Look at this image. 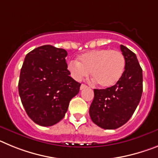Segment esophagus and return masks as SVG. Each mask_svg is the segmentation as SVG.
Segmentation results:
<instances>
[{"instance_id":"esophagus-1","label":"esophagus","mask_w":158,"mask_h":158,"mask_svg":"<svg viewBox=\"0 0 158 158\" xmlns=\"http://www.w3.org/2000/svg\"><path fill=\"white\" fill-rule=\"evenodd\" d=\"M85 88H87V85H85L82 84L81 85V87H80V89H81V90H82V89H85Z\"/></svg>"}]
</instances>
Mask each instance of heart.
<instances>
[{
	"label": "heart",
	"instance_id": "heart-1",
	"mask_svg": "<svg viewBox=\"0 0 158 158\" xmlns=\"http://www.w3.org/2000/svg\"><path fill=\"white\" fill-rule=\"evenodd\" d=\"M125 65V58L122 52L99 49L80 55L78 62H69L67 68L76 81H81L91 72L92 77L99 85L109 88L120 80Z\"/></svg>",
	"mask_w": 158,
	"mask_h": 158
}]
</instances>
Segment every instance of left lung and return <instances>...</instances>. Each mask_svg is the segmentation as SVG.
Segmentation results:
<instances>
[{
    "mask_svg": "<svg viewBox=\"0 0 158 158\" xmlns=\"http://www.w3.org/2000/svg\"><path fill=\"white\" fill-rule=\"evenodd\" d=\"M125 70L115 85L94 89V99L89 115L95 124L103 129L120 127L129 120L140 102L142 93V69L136 54L123 45Z\"/></svg>",
    "mask_w": 158,
    "mask_h": 158,
    "instance_id": "obj_1",
    "label": "left lung"
}]
</instances>
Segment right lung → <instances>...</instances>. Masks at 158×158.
<instances>
[{
    "instance_id": "right-lung-1",
    "label": "right lung",
    "mask_w": 158,
    "mask_h": 158,
    "mask_svg": "<svg viewBox=\"0 0 158 158\" xmlns=\"http://www.w3.org/2000/svg\"><path fill=\"white\" fill-rule=\"evenodd\" d=\"M65 50L51 45L26 55L19 74V94L27 115L35 123L51 127L62 120L69 101L80 90L67 69Z\"/></svg>"
}]
</instances>
